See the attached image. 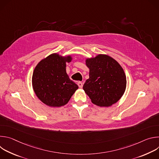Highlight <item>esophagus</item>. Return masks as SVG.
<instances>
[{
  "label": "esophagus",
  "instance_id": "34e87169",
  "mask_svg": "<svg viewBox=\"0 0 159 159\" xmlns=\"http://www.w3.org/2000/svg\"><path fill=\"white\" fill-rule=\"evenodd\" d=\"M77 85H79V87L80 88H82V87H83V83L81 82H77Z\"/></svg>",
  "mask_w": 159,
  "mask_h": 159
}]
</instances>
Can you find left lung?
Returning a JSON list of instances; mask_svg holds the SVG:
<instances>
[{
    "label": "left lung",
    "mask_w": 159,
    "mask_h": 159,
    "mask_svg": "<svg viewBox=\"0 0 159 159\" xmlns=\"http://www.w3.org/2000/svg\"><path fill=\"white\" fill-rule=\"evenodd\" d=\"M89 78L83 89L91 102L99 107H109L117 102L124 94L126 77L120 64L111 57L99 54L87 58Z\"/></svg>",
    "instance_id": "left-lung-1"
}]
</instances>
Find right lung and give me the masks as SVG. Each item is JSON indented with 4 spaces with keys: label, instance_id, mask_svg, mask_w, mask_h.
Masks as SVG:
<instances>
[{
    "label": "right lung",
    "instance_id": "obj_1",
    "mask_svg": "<svg viewBox=\"0 0 159 159\" xmlns=\"http://www.w3.org/2000/svg\"><path fill=\"white\" fill-rule=\"evenodd\" d=\"M72 60L71 55L52 53L36 66L32 76V86L37 98L50 107L65 106L79 89L66 72V63Z\"/></svg>",
    "mask_w": 159,
    "mask_h": 159
}]
</instances>
